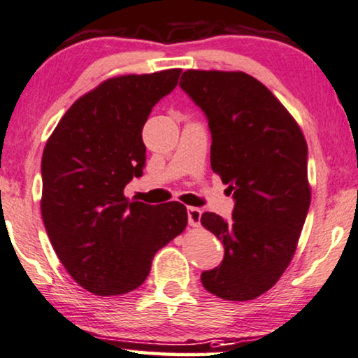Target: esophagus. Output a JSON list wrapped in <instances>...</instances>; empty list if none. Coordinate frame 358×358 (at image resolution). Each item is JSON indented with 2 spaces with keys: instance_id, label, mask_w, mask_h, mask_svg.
I'll return each mask as SVG.
<instances>
[{
  "instance_id": "obj_1",
  "label": "esophagus",
  "mask_w": 358,
  "mask_h": 358,
  "mask_svg": "<svg viewBox=\"0 0 358 358\" xmlns=\"http://www.w3.org/2000/svg\"><path fill=\"white\" fill-rule=\"evenodd\" d=\"M187 216H189V224L192 227H199L200 226V217H201V210L200 208H195V206H189Z\"/></svg>"
}]
</instances>
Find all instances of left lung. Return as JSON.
<instances>
[{"label": "left lung", "mask_w": 358, "mask_h": 358, "mask_svg": "<svg viewBox=\"0 0 358 358\" xmlns=\"http://www.w3.org/2000/svg\"><path fill=\"white\" fill-rule=\"evenodd\" d=\"M182 90L205 111L211 169L236 200L232 220L201 215L224 258L201 273L216 297L245 302L269 291L297 248L312 199L302 129L260 80L242 71L189 69Z\"/></svg>", "instance_id": "obj_1"}]
</instances>
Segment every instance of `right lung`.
Segmentation results:
<instances>
[{"label": "right lung", "mask_w": 358, "mask_h": 358, "mask_svg": "<svg viewBox=\"0 0 358 358\" xmlns=\"http://www.w3.org/2000/svg\"><path fill=\"white\" fill-rule=\"evenodd\" d=\"M182 69L103 80L72 103L41 157V217L72 279L95 295H122L147 279L159 248L187 226L179 201H131L124 187L142 176V129Z\"/></svg>", "instance_id": "obj_1"}]
</instances>
